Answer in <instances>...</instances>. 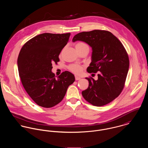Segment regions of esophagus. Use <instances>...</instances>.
Returning <instances> with one entry per match:
<instances>
[{
	"label": "esophagus",
	"mask_w": 148,
	"mask_h": 148,
	"mask_svg": "<svg viewBox=\"0 0 148 148\" xmlns=\"http://www.w3.org/2000/svg\"><path fill=\"white\" fill-rule=\"evenodd\" d=\"M80 79H81L80 77H79L78 76H75V80H80Z\"/></svg>",
	"instance_id": "esophagus-1"
}]
</instances>
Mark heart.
Returning <instances> with one entry per match:
<instances>
[{"mask_svg":"<svg viewBox=\"0 0 148 148\" xmlns=\"http://www.w3.org/2000/svg\"><path fill=\"white\" fill-rule=\"evenodd\" d=\"M75 48L76 50H80L83 49H87L89 50V46L84 42H79L76 43L75 45ZM83 67L82 65L76 64H71L69 66V69L72 72L76 74L80 73L83 70Z\"/></svg>","mask_w":148,"mask_h":148,"instance_id":"b5f03b06","label":"heart"}]
</instances>
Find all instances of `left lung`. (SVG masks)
Segmentation results:
<instances>
[{
	"mask_svg": "<svg viewBox=\"0 0 148 148\" xmlns=\"http://www.w3.org/2000/svg\"><path fill=\"white\" fill-rule=\"evenodd\" d=\"M76 41L86 42L92 48V62L86 71L98 72L97 80L85 78L89 86L82 95L93 106H105L117 97L124 88L129 66L127 51L114 35L104 30L79 33L72 39Z\"/></svg>",
	"mask_w": 148,
	"mask_h": 148,
	"instance_id": "8db88e82",
	"label": "left lung"
}]
</instances>
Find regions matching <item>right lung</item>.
<instances>
[{"label":"right lung","instance_id":"add662e5","mask_svg":"<svg viewBox=\"0 0 148 148\" xmlns=\"http://www.w3.org/2000/svg\"><path fill=\"white\" fill-rule=\"evenodd\" d=\"M70 35L44 33L21 48L18 59L19 76L27 93L38 106L51 108L58 104L75 80L74 75L68 71L58 79L52 72V63L59 62V56Z\"/></svg>","mask_w":148,"mask_h":148}]
</instances>
